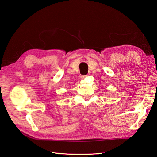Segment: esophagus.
I'll list each match as a JSON object with an SVG mask.
<instances>
[{
	"instance_id": "1",
	"label": "esophagus",
	"mask_w": 157,
	"mask_h": 157,
	"mask_svg": "<svg viewBox=\"0 0 157 157\" xmlns=\"http://www.w3.org/2000/svg\"><path fill=\"white\" fill-rule=\"evenodd\" d=\"M85 77H86V75H81L80 76V78L81 79H84V78H85Z\"/></svg>"
}]
</instances>
